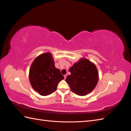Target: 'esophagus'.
<instances>
[{
	"mask_svg": "<svg viewBox=\"0 0 131 131\" xmlns=\"http://www.w3.org/2000/svg\"><path fill=\"white\" fill-rule=\"evenodd\" d=\"M64 79H66V78H67V74H65V75H64Z\"/></svg>",
	"mask_w": 131,
	"mask_h": 131,
	"instance_id": "esophagus-1",
	"label": "esophagus"
}]
</instances>
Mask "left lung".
<instances>
[{"label":"left lung","instance_id":"1","mask_svg":"<svg viewBox=\"0 0 131 131\" xmlns=\"http://www.w3.org/2000/svg\"><path fill=\"white\" fill-rule=\"evenodd\" d=\"M71 74L66 78V82L74 93L85 96L92 92L98 81L96 66L86 58H81L69 69Z\"/></svg>","mask_w":131,"mask_h":131}]
</instances>
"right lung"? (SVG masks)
Segmentation results:
<instances>
[{"instance_id": "add662e5", "label": "right lung", "mask_w": 131, "mask_h": 131, "mask_svg": "<svg viewBox=\"0 0 131 131\" xmlns=\"http://www.w3.org/2000/svg\"><path fill=\"white\" fill-rule=\"evenodd\" d=\"M29 78L33 89L45 96L53 93L58 83L64 78L54 67L52 54L47 52L35 58L30 66Z\"/></svg>"}]
</instances>
